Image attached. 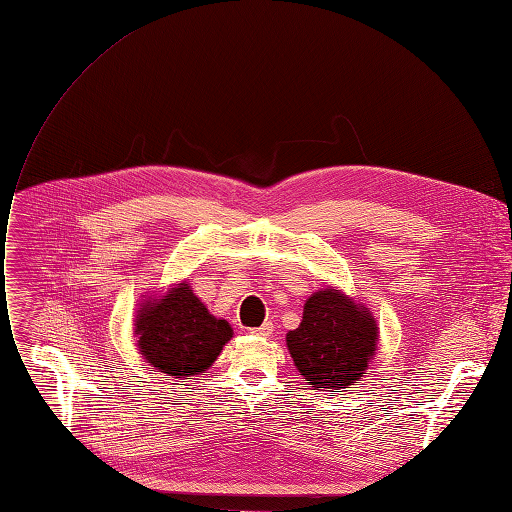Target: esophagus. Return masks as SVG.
<instances>
[{
    "instance_id": "obj_1",
    "label": "esophagus",
    "mask_w": 512,
    "mask_h": 512,
    "mask_svg": "<svg viewBox=\"0 0 512 512\" xmlns=\"http://www.w3.org/2000/svg\"><path fill=\"white\" fill-rule=\"evenodd\" d=\"M272 331H274L272 320H266V323H263L261 327L251 329V333H253V335H259V337H270V335H272Z\"/></svg>"
}]
</instances>
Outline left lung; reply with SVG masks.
<instances>
[{
	"label": "left lung",
	"mask_w": 512,
	"mask_h": 512,
	"mask_svg": "<svg viewBox=\"0 0 512 512\" xmlns=\"http://www.w3.org/2000/svg\"><path fill=\"white\" fill-rule=\"evenodd\" d=\"M287 346L314 390L337 392L363 377L377 348V325L367 308L325 289L306 301L301 325L287 333Z\"/></svg>",
	"instance_id": "obj_1"
}]
</instances>
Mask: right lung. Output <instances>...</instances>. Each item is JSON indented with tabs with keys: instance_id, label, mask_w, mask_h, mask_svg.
<instances>
[{
	"instance_id": "obj_1",
	"label": "right lung",
	"mask_w": 512,
	"mask_h": 512,
	"mask_svg": "<svg viewBox=\"0 0 512 512\" xmlns=\"http://www.w3.org/2000/svg\"><path fill=\"white\" fill-rule=\"evenodd\" d=\"M139 350L160 373L185 377L204 373L230 342L232 327L208 314L187 285L170 291L137 316Z\"/></svg>"
}]
</instances>
